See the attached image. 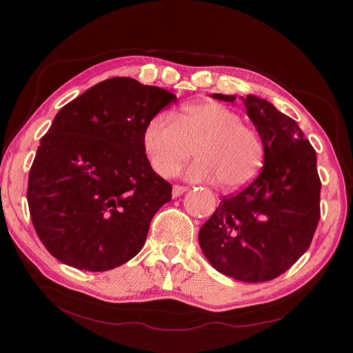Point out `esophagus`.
I'll use <instances>...</instances> for the list:
<instances>
[{
	"label": "esophagus",
	"mask_w": 353,
	"mask_h": 353,
	"mask_svg": "<svg viewBox=\"0 0 353 353\" xmlns=\"http://www.w3.org/2000/svg\"><path fill=\"white\" fill-rule=\"evenodd\" d=\"M188 191V188L186 186H181V185H174L172 186V197H181L183 192Z\"/></svg>",
	"instance_id": "obj_1"
}]
</instances>
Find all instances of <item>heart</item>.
<instances>
[{
  "mask_svg": "<svg viewBox=\"0 0 353 353\" xmlns=\"http://www.w3.org/2000/svg\"><path fill=\"white\" fill-rule=\"evenodd\" d=\"M144 148L153 170L171 177L190 159H197L188 176L216 182L224 190L249 185L264 162V142L253 127L243 124L235 110L215 101L185 104L177 119L156 115L144 130Z\"/></svg>",
  "mask_w": 353,
  "mask_h": 353,
  "instance_id": "1",
  "label": "heart"
}]
</instances>
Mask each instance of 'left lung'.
Here are the masks:
<instances>
[{
	"label": "left lung",
	"mask_w": 353,
	"mask_h": 353,
	"mask_svg": "<svg viewBox=\"0 0 353 353\" xmlns=\"http://www.w3.org/2000/svg\"><path fill=\"white\" fill-rule=\"evenodd\" d=\"M235 101V95L212 94ZM264 142L259 176L224 197L199 232V244L216 272L241 282H265L285 273L308 250L320 220L317 157L294 119L272 103L241 97Z\"/></svg>",
	"instance_id": "8db88e82"
}]
</instances>
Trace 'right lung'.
Returning a JSON list of instances; mask_svg holds the SVG:
<instances>
[{
    "mask_svg": "<svg viewBox=\"0 0 353 353\" xmlns=\"http://www.w3.org/2000/svg\"><path fill=\"white\" fill-rule=\"evenodd\" d=\"M177 101L162 88L112 77L57 112L28 174L27 201L37 236L63 264L106 272L145 243L171 185L153 171L147 124Z\"/></svg>",
    "mask_w": 353,
    "mask_h": 353,
    "instance_id": "add662e5",
    "label": "right lung"
}]
</instances>
